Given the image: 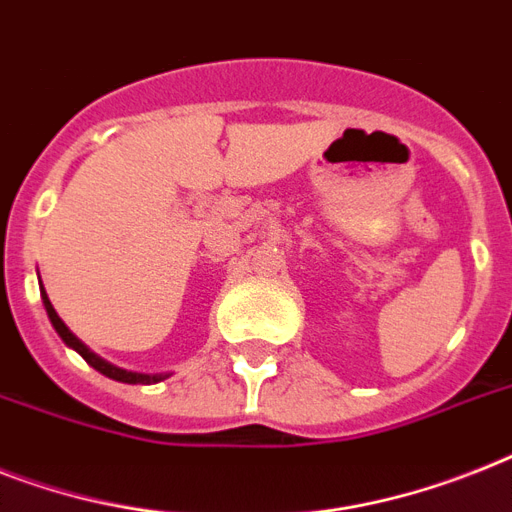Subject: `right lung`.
<instances>
[{
	"instance_id": "1",
	"label": "right lung",
	"mask_w": 512,
	"mask_h": 512,
	"mask_svg": "<svg viewBox=\"0 0 512 512\" xmlns=\"http://www.w3.org/2000/svg\"><path fill=\"white\" fill-rule=\"evenodd\" d=\"M41 299H44V310H47L49 321H52L54 331L60 334L62 342L68 344L70 350H76L78 355H81L83 360H86V363H89L91 368H94V371L102 373V376L112 378V381H123V384H157V381H162V378L170 376V373H136V371H126V368H118V365L107 363V360H102V357H99V355H94V352H91L89 347H86V344H83L81 339H78V336L73 334V331H70V328L65 326V323H62V318H60V315H57V310H54V307H52V302H49L47 292H44V286H41Z\"/></svg>"
}]
</instances>
